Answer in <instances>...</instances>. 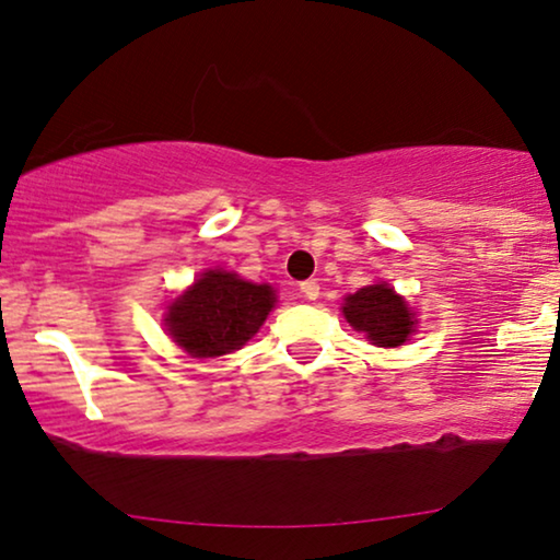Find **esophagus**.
<instances>
[{"label":"esophagus","mask_w":560,"mask_h":560,"mask_svg":"<svg viewBox=\"0 0 560 560\" xmlns=\"http://www.w3.org/2000/svg\"><path fill=\"white\" fill-rule=\"evenodd\" d=\"M301 293H303V298H308V301H316V298L320 295L318 282H316V280H305V282H301Z\"/></svg>","instance_id":"obj_1"}]
</instances>
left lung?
<instances>
[{
	"label": "left lung",
	"mask_w": 560,
	"mask_h": 560,
	"mask_svg": "<svg viewBox=\"0 0 560 560\" xmlns=\"http://www.w3.org/2000/svg\"><path fill=\"white\" fill-rule=\"evenodd\" d=\"M341 313L354 331H362L374 347L385 349L402 347L418 326L408 301L397 295L387 282H374L347 295Z\"/></svg>",
	"instance_id": "1"
}]
</instances>
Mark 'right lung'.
I'll return each mask as SVG.
<instances>
[{"label": "right lung", "mask_w": 560, "mask_h": 560, "mask_svg": "<svg viewBox=\"0 0 560 560\" xmlns=\"http://www.w3.org/2000/svg\"><path fill=\"white\" fill-rule=\"evenodd\" d=\"M272 308L275 290L267 282L259 285L217 267L167 305L165 331L190 357H224L242 349Z\"/></svg>", "instance_id": "add662e5"}]
</instances>
